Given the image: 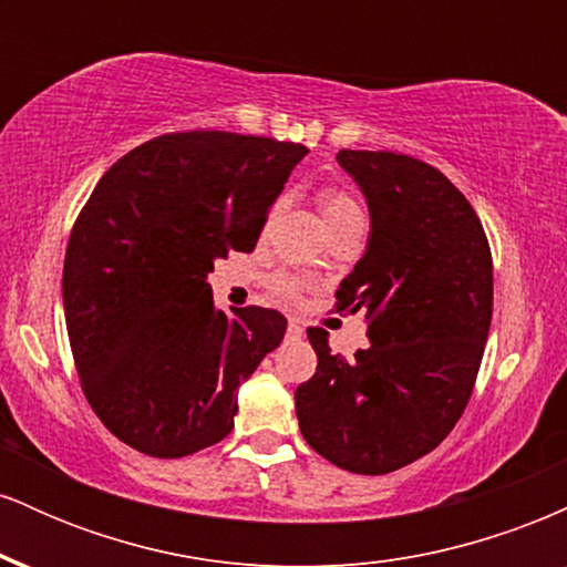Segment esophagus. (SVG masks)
<instances>
[{"label": "esophagus", "instance_id": "34e87169", "mask_svg": "<svg viewBox=\"0 0 567 567\" xmlns=\"http://www.w3.org/2000/svg\"><path fill=\"white\" fill-rule=\"evenodd\" d=\"M303 336V324L298 320H290L288 324V338H301Z\"/></svg>", "mask_w": 567, "mask_h": 567}]
</instances>
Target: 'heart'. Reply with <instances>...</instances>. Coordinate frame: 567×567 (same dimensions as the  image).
<instances>
[{
    "instance_id": "b5f03b06",
    "label": "heart",
    "mask_w": 567,
    "mask_h": 567,
    "mask_svg": "<svg viewBox=\"0 0 567 567\" xmlns=\"http://www.w3.org/2000/svg\"><path fill=\"white\" fill-rule=\"evenodd\" d=\"M320 210H322V218L324 224L333 226L338 220L343 218H351V216H360V207H357V202L347 197L343 192H338V188H322L320 192ZM275 292L282 301H296L298 292H301V282L292 277H277L275 279Z\"/></svg>"
}]
</instances>
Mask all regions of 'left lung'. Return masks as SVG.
Instances as JSON below:
<instances>
[{"mask_svg": "<svg viewBox=\"0 0 567 567\" xmlns=\"http://www.w3.org/2000/svg\"><path fill=\"white\" fill-rule=\"evenodd\" d=\"M365 194V256L338 288V309L365 311V349L333 354L309 328L317 373L296 389L303 440L354 474L413 464L451 434L472 396L493 317V261L464 194L426 162L338 152Z\"/></svg>", "mask_w": 567, "mask_h": 567, "instance_id": "obj_1", "label": "left lung"}]
</instances>
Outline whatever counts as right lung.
Segmentation results:
<instances>
[{
    "instance_id": "right-lung-1",
    "label": "right lung",
    "mask_w": 567,
    "mask_h": 567,
    "mask_svg": "<svg viewBox=\"0 0 567 567\" xmlns=\"http://www.w3.org/2000/svg\"><path fill=\"white\" fill-rule=\"evenodd\" d=\"M309 148L192 130L114 162L71 229L63 311L82 389L103 426L154 458L234 429L237 389L282 343L275 309H216L207 275L256 247Z\"/></svg>"
}]
</instances>
